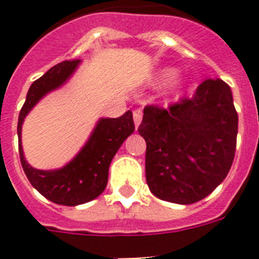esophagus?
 Listing matches in <instances>:
<instances>
[{"label":"esophagus","instance_id":"34e87169","mask_svg":"<svg viewBox=\"0 0 259 259\" xmlns=\"http://www.w3.org/2000/svg\"><path fill=\"white\" fill-rule=\"evenodd\" d=\"M133 119H134V125H136V127H137L140 123H141L142 121V113L141 110H134L133 111Z\"/></svg>","mask_w":259,"mask_h":259}]
</instances>
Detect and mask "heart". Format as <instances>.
I'll list each match as a JSON object with an SVG mask.
<instances>
[{
	"mask_svg": "<svg viewBox=\"0 0 259 259\" xmlns=\"http://www.w3.org/2000/svg\"><path fill=\"white\" fill-rule=\"evenodd\" d=\"M173 74H175V71L165 70V71H164V72H162V78H164V79H165V78H170V76H172Z\"/></svg>",
	"mask_w": 259,
	"mask_h": 259,
	"instance_id": "heart-1",
	"label": "heart"
}]
</instances>
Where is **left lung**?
Listing matches in <instances>:
<instances>
[{"label": "left lung", "mask_w": 259, "mask_h": 259, "mask_svg": "<svg viewBox=\"0 0 259 259\" xmlns=\"http://www.w3.org/2000/svg\"><path fill=\"white\" fill-rule=\"evenodd\" d=\"M138 133L145 138L146 183L177 204L204 199L225 180L237 149L238 113L226 82L207 79L192 97L168 107L148 105Z\"/></svg>", "instance_id": "left-lung-1"}]
</instances>
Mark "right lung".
Segmentation results:
<instances>
[{
  "label": "right lung",
  "mask_w": 259,
  "mask_h": 259,
  "mask_svg": "<svg viewBox=\"0 0 259 259\" xmlns=\"http://www.w3.org/2000/svg\"><path fill=\"white\" fill-rule=\"evenodd\" d=\"M78 59L64 60L34 80L28 90L25 103L18 115V152L22 169L28 180L42 196L56 204L78 205L98 197L107 185L109 166L122 142L134 132L133 113L126 111L118 118L101 119L86 146L67 166L59 170L34 169L24 158L21 146V125L25 115L48 91L66 82Z\"/></svg>",
  "instance_id": "right-lung-1"
}]
</instances>
